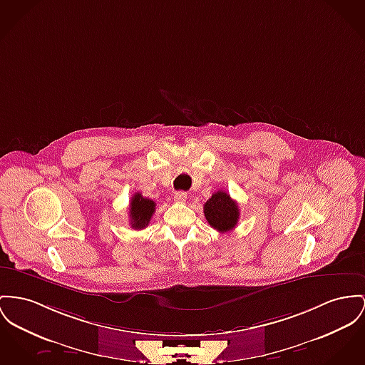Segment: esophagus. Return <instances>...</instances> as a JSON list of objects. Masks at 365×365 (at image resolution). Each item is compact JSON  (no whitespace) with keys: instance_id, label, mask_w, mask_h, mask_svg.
Returning a JSON list of instances; mask_svg holds the SVG:
<instances>
[{"instance_id":"1","label":"esophagus","mask_w":365,"mask_h":365,"mask_svg":"<svg viewBox=\"0 0 365 365\" xmlns=\"http://www.w3.org/2000/svg\"><path fill=\"white\" fill-rule=\"evenodd\" d=\"M173 196H174V200L178 203H184L187 200V192H184V191H177Z\"/></svg>"}]
</instances>
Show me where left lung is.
Segmentation results:
<instances>
[{
  "label": "left lung",
  "instance_id": "obj_1",
  "mask_svg": "<svg viewBox=\"0 0 365 365\" xmlns=\"http://www.w3.org/2000/svg\"><path fill=\"white\" fill-rule=\"evenodd\" d=\"M203 213L207 222L219 232H228L235 228L240 220L237 202L224 191H217L205 203Z\"/></svg>",
  "mask_w": 365,
  "mask_h": 365
}]
</instances>
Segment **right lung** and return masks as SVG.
<instances>
[{
  "mask_svg": "<svg viewBox=\"0 0 365 365\" xmlns=\"http://www.w3.org/2000/svg\"><path fill=\"white\" fill-rule=\"evenodd\" d=\"M156 203L152 199L144 197L140 192L133 195L130 200V224L134 230H143L148 227L155 213Z\"/></svg>",
  "mask_w": 365,
  "mask_h": 365,
  "instance_id": "add662e5",
  "label": "right lung"
}]
</instances>
